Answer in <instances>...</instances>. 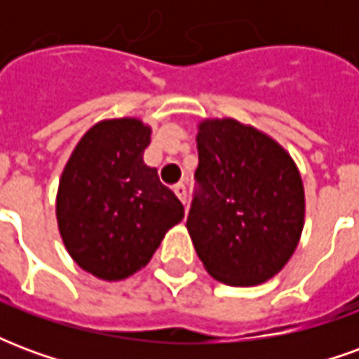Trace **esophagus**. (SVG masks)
Returning <instances> with one entry per match:
<instances>
[{
  "instance_id": "esophagus-1",
  "label": "esophagus",
  "mask_w": 359,
  "mask_h": 359,
  "mask_svg": "<svg viewBox=\"0 0 359 359\" xmlns=\"http://www.w3.org/2000/svg\"><path fill=\"white\" fill-rule=\"evenodd\" d=\"M172 190H175V194H177V198H179L180 202L187 203V187H184L182 182H180V184H175Z\"/></svg>"
}]
</instances>
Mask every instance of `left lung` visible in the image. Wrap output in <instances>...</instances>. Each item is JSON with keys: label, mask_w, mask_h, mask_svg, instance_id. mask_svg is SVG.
<instances>
[{"label": "left lung", "mask_w": 359, "mask_h": 359, "mask_svg": "<svg viewBox=\"0 0 359 359\" xmlns=\"http://www.w3.org/2000/svg\"><path fill=\"white\" fill-rule=\"evenodd\" d=\"M187 226L211 277L254 286L275 277L304 226L296 165L269 136L234 118L203 121Z\"/></svg>", "instance_id": "8db88e82"}]
</instances>
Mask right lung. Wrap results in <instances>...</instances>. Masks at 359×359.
Listing matches in <instances>:
<instances>
[{
  "label": "right lung",
  "mask_w": 359,
  "mask_h": 359,
  "mask_svg": "<svg viewBox=\"0 0 359 359\" xmlns=\"http://www.w3.org/2000/svg\"><path fill=\"white\" fill-rule=\"evenodd\" d=\"M149 128L111 118L90 128L61 175L57 225L82 269L121 280L148 264L165 233L184 217L157 169L144 163Z\"/></svg>",
  "instance_id": "obj_1"
}]
</instances>
